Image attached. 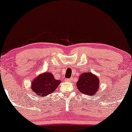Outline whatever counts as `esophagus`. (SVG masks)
I'll list each match as a JSON object with an SVG mask.
<instances>
[{
    "label": "esophagus",
    "instance_id": "obj_1",
    "mask_svg": "<svg viewBox=\"0 0 132 132\" xmlns=\"http://www.w3.org/2000/svg\"><path fill=\"white\" fill-rule=\"evenodd\" d=\"M72 80H73V79H72V78H70V79H65V81H66V82H71Z\"/></svg>",
    "mask_w": 132,
    "mask_h": 132
}]
</instances>
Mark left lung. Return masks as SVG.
<instances>
[{"label":"left lung","mask_w":132,"mask_h":132,"mask_svg":"<svg viewBox=\"0 0 132 132\" xmlns=\"http://www.w3.org/2000/svg\"><path fill=\"white\" fill-rule=\"evenodd\" d=\"M79 91L86 95H94L99 88V80L91 73L81 74L76 83Z\"/></svg>","instance_id":"8db88e82"}]
</instances>
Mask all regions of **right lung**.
Returning a JSON list of instances; mask_svg holds the SVG:
<instances>
[{
	"mask_svg": "<svg viewBox=\"0 0 132 132\" xmlns=\"http://www.w3.org/2000/svg\"><path fill=\"white\" fill-rule=\"evenodd\" d=\"M60 83V80H56L52 73L46 72L34 79L31 87L38 96L44 97L53 93Z\"/></svg>",
	"mask_w": 132,
	"mask_h": 132,
	"instance_id": "obj_1",
	"label": "right lung"
}]
</instances>
